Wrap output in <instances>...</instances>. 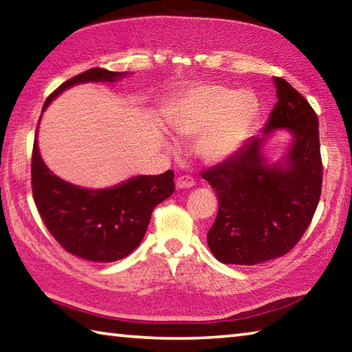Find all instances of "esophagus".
Listing matches in <instances>:
<instances>
[{
  "label": "esophagus",
  "mask_w": 352,
  "mask_h": 352,
  "mask_svg": "<svg viewBox=\"0 0 352 352\" xmlns=\"http://www.w3.org/2000/svg\"><path fill=\"white\" fill-rule=\"evenodd\" d=\"M175 183L178 189H186V188H192L195 184V180L190 175H180L177 178Z\"/></svg>",
  "instance_id": "obj_1"
}]
</instances>
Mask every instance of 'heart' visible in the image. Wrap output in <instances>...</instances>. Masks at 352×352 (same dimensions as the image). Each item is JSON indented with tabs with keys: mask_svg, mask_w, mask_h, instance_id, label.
Here are the masks:
<instances>
[{
	"mask_svg": "<svg viewBox=\"0 0 352 352\" xmlns=\"http://www.w3.org/2000/svg\"><path fill=\"white\" fill-rule=\"evenodd\" d=\"M259 102L253 93L225 85H205L190 91L169 118L170 129L182 138L204 133L201 157L222 162L241 148L258 118Z\"/></svg>",
	"mask_w": 352,
	"mask_h": 352,
	"instance_id": "heart-1",
	"label": "heart"
}]
</instances>
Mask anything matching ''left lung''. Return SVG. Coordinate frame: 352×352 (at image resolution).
Instances as JSON below:
<instances>
[{
	"instance_id": "obj_1",
	"label": "left lung",
	"mask_w": 352,
	"mask_h": 352,
	"mask_svg": "<svg viewBox=\"0 0 352 352\" xmlns=\"http://www.w3.org/2000/svg\"><path fill=\"white\" fill-rule=\"evenodd\" d=\"M275 85L278 102L262 135L201 172L219 200L208 247L223 264L256 265L287 254L318 206L323 163L317 113L283 77H275ZM276 128L294 136L284 168L267 166L260 152L266 133Z\"/></svg>"
}]
</instances>
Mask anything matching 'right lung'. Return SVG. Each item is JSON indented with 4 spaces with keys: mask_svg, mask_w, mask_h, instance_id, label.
<instances>
[{
    "mask_svg": "<svg viewBox=\"0 0 352 352\" xmlns=\"http://www.w3.org/2000/svg\"><path fill=\"white\" fill-rule=\"evenodd\" d=\"M126 73L91 68L71 77L45 100L82 82H113ZM31 184L34 201L52 237L68 253L93 262L126 258L140 245L152 211L175 190L174 172L140 175L119 186L90 190L74 186L46 168L34 140Z\"/></svg>",
    "mask_w": 352,
    "mask_h": 352,
    "instance_id": "add662e5",
    "label": "right lung"
}]
</instances>
